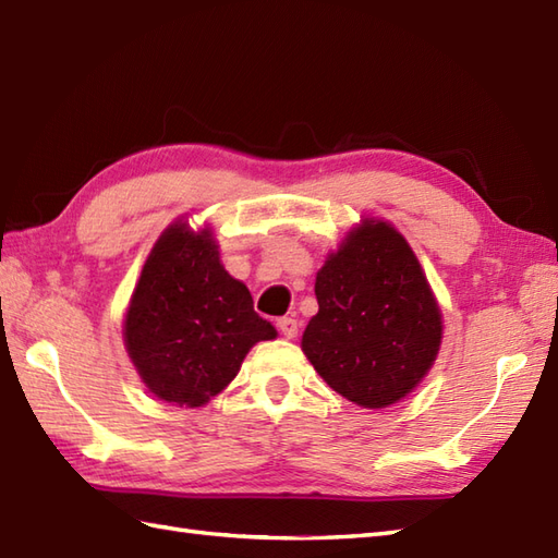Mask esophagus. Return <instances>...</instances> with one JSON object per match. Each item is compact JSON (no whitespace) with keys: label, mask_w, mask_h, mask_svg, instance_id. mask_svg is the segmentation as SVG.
<instances>
[{"label":"esophagus","mask_w":558,"mask_h":558,"mask_svg":"<svg viewBox=\"0 0 558 558\" xmlns=\"http://www.w3.org/2000/svg\"><path fill=\"white\" fill-rule=\"evenodd\" d=\"M278 330L284 335V338L292 340V338H296V332H300V323H296L294 318L282 316V318H278Z\"/></svg>","instance_id":"esophagus-1"}]
</instances>
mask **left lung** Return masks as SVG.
<instances>
[{
  "mask_svg": "<svg viewBox=\"0 0 558 558\" xmlns=\"http://www.w3.org/2000/svg\"><path fill=\"white\" fill-rule=\"evenodd\" d=\"M318 314L302 349L335 392L364 409L407 397L430 371L442 316L416 254L383 220H364L316 276Z\"/></svg>",
  "mask_w": 558,
  "mask_h": 558,
  "instance_id": "left-lung-1",
  "label": "left lung"
}]
</instances>
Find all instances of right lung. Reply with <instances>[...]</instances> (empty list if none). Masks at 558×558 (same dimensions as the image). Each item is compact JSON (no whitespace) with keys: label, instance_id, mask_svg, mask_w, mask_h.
I'll use <instances>...</instances> for the list:
<instances>
[{"label":"right lung","instance_id":"obj_1","mask_svg":"<svg viewBox=\"0 0 558 558\" xmlns=\"http://www.w3.org/2000/svg\"><path fill=\"white\" fill-rule=\"evenodd\" d=\"M274 338L250 290L220 266L211 232L168 228L125 316L128 354L149 390L180 407H202L235 378L256 342Z\"/></svg>","mask_w":558,"mask_h":558}]
</instances>
